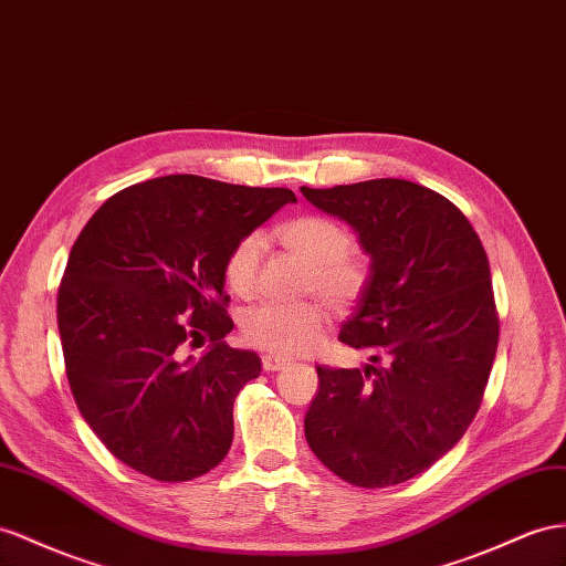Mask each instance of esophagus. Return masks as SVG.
I'll list each match as a JSON object with an SVG mask.
<instances>
[{"label": "esophagus", "mask_w": 566, "mask_h": 566, "mask_svg": "<svg viewBox=\"0 0 566 566\" xmlns=\"http://www.w3.org/2000/svg\"><path fill=\"white\" fill-rule=\"evenodd\" d=\"M284 366H289L286 358L272 356V354H265V356H263V368H265L268 373H277V370H282Z\"/></svg>", "instance_id": "esophagus-1"}]
</instances>
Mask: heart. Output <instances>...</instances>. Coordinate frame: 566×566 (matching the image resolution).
I'll return each instance as SVG.
<instances>
[{"label":"heart","instance_id":"1","mask_svg":"<svg viewBox=\"0 0 566 566\" xmlns=\"http://www.w3.org/2000/svg\"><path fill=\"white\" fill-rule=\"evenodd\" d=\"M284 249L308 265L303 292L317 294L329 308L352 311L370 284L368 260L352 251V234L327 214H298L272 229ZM263 239L245 234L224 258V282L241 298L255 292ZM327 313L321 301L260 303L241 317V335L260 352L301 356L313 352L325 337Z\"/></svg>","mask_w":566,"mask_h":566}]
</instances>
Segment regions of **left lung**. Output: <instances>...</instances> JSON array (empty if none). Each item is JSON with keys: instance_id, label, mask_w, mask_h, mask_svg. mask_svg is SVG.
Listing matches in <instances>:
<instances>
[{"instance_id": "obj_1", "label": "left lung", "mask_w": 566, "mask_h": 566, "mask_svg": "<svg viewBox=\"0 0 566 566\" xmlns=\"http://www.w3.org/2000/svg\"><path fill=\"white\" fill-rule=\"evenodd\" d=\"M301 193L349 222L373 260L339 342L375 366H317L308 447L352 485L403 483L444 457L481 409L500 339L485 249L454 202L421 184L373 179Z\"/></svg>"}]
</instances>
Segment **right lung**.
Masks as SVG:
<instances>
[{
	"mask_svg": "<svg viewBox=\"0 0 566 566\" xmlns=\"http://www.w3.org/2000/svg\"><path fill=\"white\" fill-rule=\"evenodd\" d=\"M296 196L196 174L134 184L83 227L56 294L78 411L126 467L179 483L220 463L260 358L222 342L224 258ZM202 338L211 352L185 356Z\"/></svg>",
	"mask_w": 566,
	"mask_h": 566,
	"instance_id": "right-lung-1",
	"label": "right lung"
}]
</instances>
